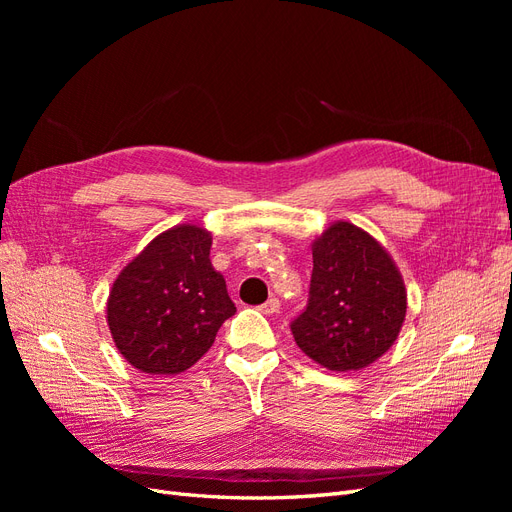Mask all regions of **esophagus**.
Returning a JSON list of instances; mask_svg holds the SVG:
<instances>
[{
    "instance_id": "obj_1",
    "label": "esophagus",
    "mask_w": 512,
    "mask_h": 512,
    "mask_svg": "<svg viewBox=\"0 0 512 512\" xmlns=\"http://www.w3.org/2000/svg\"><path fill=\"white\" fill-rule=\"evenodd\" d=\"M258 309H260V312H262V314H267V316H273V314H277V312H280V301H277V299L273 297V299H269L267 303H262V305H260Z\"/></svg>"
}]
</instances>
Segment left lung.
Segmentation results:
<instances>
[{
    "instance_id": "8db88e82",
    "label": "left lung",
    "mask_w": 512,
    "mask_h": 512,
    "mask_svg": "<svg viewBox=\"0 0 512 512\" xmlns=\"http://www.w3.org/2000/svg\"><path fill=\"white\" fill-rule=\"evenodd\" d=\"M309 301L290 324L294 342L331 371H359L389 350L404 327L408 292L382 243L333 222L312 243Z\"/></svg>"
}]
</instances>
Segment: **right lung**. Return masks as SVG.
Wrapping results in <instances>:
<instances>
[{
	"label": "right lung",
	"mask_w": 512,
	"mask_h": 512,
	"mask_svg": "<svg viewBox=\"0 0 512 512\" xmlns=\"http://www.w3.org/2000/svg\"><path fill=\"white\" fill-rule=\"evenodd\" d=\"M209 252L207 228L179 224L160 232L113 282L108 329L123 359L143 374L190 369L237 312Z\"/></svg>",
	"instance_id": "obj_1"
}]
</instances>
